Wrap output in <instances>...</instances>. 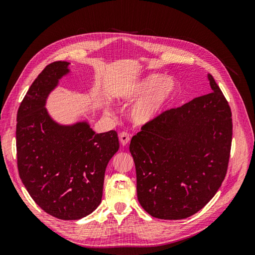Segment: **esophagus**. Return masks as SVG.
<instances>
[{
	"label": "esophagus",
	"mask_w": 255,
	"mask_h": 255,
	"mask_svg": "<svg viewBox=\"0 0 255 255\" xmlns=\"http://www.w3.org/2000/svg\"><path fill=\"white\" fill-rule=\"evenodd\" d=\"M119 139H120V142H121V144L125 146V145H127L128 142H129V135L128 134V133H126V132H122V133H120V135H119Z\"/></svg>",
	"instance_id": "esophagus-1"
}]
</instances>
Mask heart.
Wrapping results in <instances>:
<instances>
[{
    "label": "heart",
    "instance_id": "1",
    "mask_svg": "<svg viewBox=\"0 0 255 255\" xmlns=\"http://www.w3.org/2000/svg\"><path fill=\"white\" fill-rule=\"evenodd\" d=\"M177 83L170 78H161L152 73L119 92L118 98L123 101H133L140 96L128 111V117L135 125H148L158 119L172 102L176 94Z\"/></svg>",
    "mask_w": 255,
    "mask_h": 255
}]
</instances>
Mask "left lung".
<instances>
[{"instance_id":"8db88e82","label":"left lung","mask_w":255,"mask_h":255,"mask_svg":"<svg viewBox=\"0 0 255 255\" xmlns=\"http://www.w3.org/2000/svg\"><path fill=\"white\" fill-rule=\"evenodd\" d=\"M207 78L213 92L166 111L130 140L138 201L155 218L190 217L210 202L226 177L232 113L213 76Z\"/></svg>"}]
</instances>
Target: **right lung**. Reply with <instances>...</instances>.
<instances>
[{
	"instance_id": "obj_1",
	"label": "right lung",
	"mask_w": 255,
	"mask_h": 255,
	"mask_svg": "<svg viewBox=\"0 0 255 255\" xmlns=\"http://www.w3.org/2000/svg\"><path fill=\"white\" fill-rule=\"evenodd\" d=\"M68 61H54L30 85L17 114L20 179L37 205L63 220H78L101 203L105 169L119 150L116 130L95 133L87 121L61 126L45 109Z\"/></svg>"
}]
</instances>
